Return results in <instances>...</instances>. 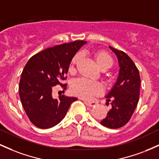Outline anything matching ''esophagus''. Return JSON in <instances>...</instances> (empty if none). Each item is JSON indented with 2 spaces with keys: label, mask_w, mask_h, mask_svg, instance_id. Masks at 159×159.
<instances>
[{
  "label": "esophagus",
  "mask_w": 159,
  "mask_h": 159,
  "mask_svg": "<svg viewBox=\"0 0 159 159\" xmlns=\"http://www.w3.org/2000/svg\"><path fill=\"white\" fill-rule=\"evenodd\" d=\"M84 102H86L87 105H88L89 106H90V107H93V106H94V105H96V102L94 101H86V100H84Z\"/></svg>",
  "instance_id": "esophagus-1"
}]
</instances>
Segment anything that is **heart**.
<instances>
[{
	"instance_id": "1",
	"label": "heart",
	"mask_w": 159,
	"mask_h": 159,
	"mask_svg": "<svg viewBox=\"0 0 159 159\" xmlns=\"http://www.w3.org/2000/svg\"><path fill=\"white\" fill-rule=\"evenodd\" d=\"M81 54H76L71 61L69 70L73 69L79 61ZM94 60L96 65L101 70H107L114 64L112 57L107 53L103 51H98L94 54ZM71 91L74 95L83 98H90L93 96L99 94L102 91V87L97 82L88 81L84 78H80L73 81L71 86Z\"/></svg>"
}]
</instances>
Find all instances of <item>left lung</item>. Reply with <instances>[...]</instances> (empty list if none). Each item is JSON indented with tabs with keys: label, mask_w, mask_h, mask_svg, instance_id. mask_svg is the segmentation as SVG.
<instances>
[{
	"label": "left lung",
	"mask_w": 159,
	"mask_h": 159,
	"mask_svg": "<svg viewBox=\"0 0 159 159\" xmlns=\"http://www.w3.org/2000/svg\"><path fill=\"white\" fill-rule=\"evenodd\" d=\"M117 57L120 71L117 81L106 96L107 102L111 100V109L100 123L110 129L125 125L135 110L140 96V78L139 71L128 54L109 46Z\"/></svg>",
	"instance_id": "8db88e82"
}]
</instances>
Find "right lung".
Wrapping results in <instances>:
<instances>
[{
  "mask_svg": "<svg viewBox=\"0 0 159 159\" xmlns=\"http://www.w3.org/2000/svg\"><path fill=\"white\" fill-rule=\"evenodd\" d=\"M86 43L77 40L48 48L27 61L19 82V96L29 120L36 127L45 129L56 125L78 99L63 95L54 99L52 89L57 84L66 89L61 81L66 78L72 57Z\"/></svg>",
  "mask_w": 159,
  "mask_h": 159,
  "instance_id": "right-lung-1",
  "label": "right lung"
}]
</instances>
